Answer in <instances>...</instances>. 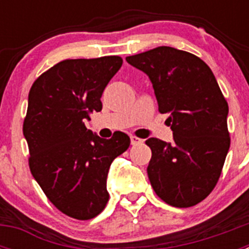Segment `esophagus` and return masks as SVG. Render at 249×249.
<instances>
[{
	"label": "esophagus",
	"mask_w": 249,
	"mask_h": 249,
	"mask_svg": "<svg viewBox=\"0 0 249 249\" xmlns=\"http://www.w3.org/2000/svg\"><path fill=\"white\" fill-rule=\"evenodd\" d=\"M131 143L135 146V144H140L142 143V140L138 137H136V136H131Z\"/></svg>",
	"instance_id": "obj_1"
}]
</instances>
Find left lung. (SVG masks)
Segmentation results:
<instances>
[{
	"mask_svg": "<svg viewBox=\"0 0 249 249\" xmlns=\"http://www.w3.org/2000/svg\"><path fill=\"white\" fill-rule=\"evenodd\" d=\"M126 59L149 77L173 131L172 143L146 141L149 182L169 206H195L215 187L230 149L227 101L211 68L190 52L160 46Z\"/></svg>",
	"mask_w": 249,
	"mask_h": 249,
	"instance_id": "left-lung-1",
	"label": "left lung"
}]
</instances>
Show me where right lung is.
I'll return each mask as SVG.
<instances>
[{
    "mask_svg": "<svg viewBox=\"0 0 249 249\" xmlns=\"http://www.w3.org/2000/svg\"><path fill=\"white\" fill-rule=\"evenodd\" d=\"M122 62L120 56L65 59L30 89L23 136L31 173L57 210L72 218L86 221L105 210L109 166L131 143L123 132L105 140L85 126L102 109L103 89Z\"/></svg>",
    "mask_w": 249,
    "mask_h": 249,
    "instance_id": "add662e5",
    "label": "right lung"
}]
</instances>
